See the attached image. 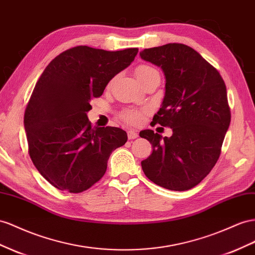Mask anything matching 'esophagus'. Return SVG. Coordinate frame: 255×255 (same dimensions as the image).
Returning <instances> with one entry per match:
<instances>
[{"label":"esophagus","instance_id":"esophagus-1","mask_svg":"<svg viewBox=\"0 0 255 255\" xmlns=\"http://www.w3.org/2000/svg\"><path fill=\"white\" fill-rule=\"evenodd\" d=\"M128 139H135L138 137V134H137L135 130L129 129V130H128Z\"/></svg>","mask_w":255,"mask_h":255}]
</instances>
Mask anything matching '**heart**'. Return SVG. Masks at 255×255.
Wrapping results in <instances>:
<instances>
[{"mask_svg": "<svg viewBox=\"0 0 255 255\" xmlns=\"http://www.w3.org/2000/svg\"><path fill=\"white\" fill-rule=\"evenodd\" d=\"M134 74L140 84V82L152 76V75H159V72L148 64H140L135 68ZM121 118L129 123V125H138L142 119V113L139 111H134V109H128V111H125L121 114Z\"/></svg>", "mask_w": 255, "mask_h": 255, "instance_id": "heart-1", "label": "heart"}]
</instances>
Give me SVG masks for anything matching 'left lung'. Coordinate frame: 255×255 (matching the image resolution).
Returning <instances> with one entry per match:
<instances>
[{"label": "left lung", "mask_w": 255, "mask_h": 255, "mask_svg": "<svg viewBox=\"0 0 255 255\" xmlns=\"http://www.w3.org/2000/svg\"><path fill=\"white\" fill-rule=\"evenodd\" d=\"M140 57L164 72L165 96L152 121L173 129L170 137L141 130L140 137L153 147L141 168L162 188L190 190L210 173L221 154L231 122L224 80L216 67L183 44L148 48Z\"/></svg>", "instance_id": "left-lung-1"}]
</instances>
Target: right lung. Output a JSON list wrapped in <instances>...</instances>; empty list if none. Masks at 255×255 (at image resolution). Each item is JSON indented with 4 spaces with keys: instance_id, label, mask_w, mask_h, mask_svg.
<instances>
[{
    "instance_id": "right-lung-1",
    "label": "right lung",
    "mask_w": 255,
    "mask_h": 255,
    "mask_svg": "<svg viewBox=\"0 0 255 255\" xmlns=\"http://www.w3.org/2000/svg\"><path fill=\"white\" fill-rule=\"evenodd\" d=\"M137 52L77 46L60 53L40 75L23 122L34 166L54 188L70 193L90 189L106 173L113 151L127 142L119 128H92L87 113L90 101Z\"/></svg>"
}]
</instances>
